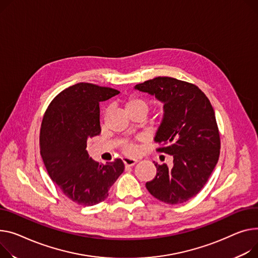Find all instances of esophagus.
<instances>
[{
    "label": "esophagus",
    "mask_w": 258,
    "mask_h": 258,
    "mask_svg": "<svg viewBox=\"0 0 258 258\" xmlns=\"http://www.w3.org/2000/svg\"><path fill=\"white\" fill-rule=\"evenodd\" d=\"M123 163H124L125 167H133V166H135L137 164V161L133 160V159L125 158V159H123Z\"/></svg>",
    "instance_id": "1"
}]
</instances>
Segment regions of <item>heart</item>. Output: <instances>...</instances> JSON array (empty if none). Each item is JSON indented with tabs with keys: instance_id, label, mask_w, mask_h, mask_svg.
Returning <instances> with one entry per match:
<instances>
[{
	"instance_id": "b5f03b06",
	"label": "heart",
	"mask_w": 258,
	"mask_h": 258,
	"mask_svg": "<svg viewBox=\"0 0 258 258\" xmlns=\"http://www.w3.org/2000/svg\"><path fill=\"white\" fill-rule=\"evenodd\" d=\"M125 109H126V112L128 114L132 113V112H136V111H141V112H144L145 114H147L148 105H147V102L145 100H143L139 97L132 96L125 101ZM124 150L127 154L134 156V154L138 152V146H137L134 143H128V144L125 145Z\"/></svg>"
}]
</instances>
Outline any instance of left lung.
Listing matches in <instances>:
<instances>
[{"mask_svg":"<svg viewBox=\"0 0 258 258\" xmlns=\"http://www.w3.org/2000/svg\"><path fill=\"white\" fill-rule=\"evenodd\" d=\"M164 104V116L154 141L158 151L173 157V165L157 167L146 182L148 192L168 204L196 196L207 183L220 156V135L211 101L197 86L169 77H158L135 86Z\"/></svg>","mask_w":258,"mask_h":258,"instance_id":"1","label":"left lung"}]
</instances>
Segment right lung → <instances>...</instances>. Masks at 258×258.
Segmentation results:
<instances>
[{"label": "right lung", "mask_w": 258, "mask_h": 258, "mask_svg": "<svg viewBox=\"0 0 258 258\" xmlns=\"http://www.w3.org/2000/svg\"><path fill=\"white\" fill-rule=\"evenodd\" d=\"M118 90L79 83L60 92L46 109L40 128V154L49 177L71 200L91 207L104 201L121 175L120 159L99 164L86 150L100 133L99 102Z\"/></svg>", "instance_id": "1"}]
</instances>
